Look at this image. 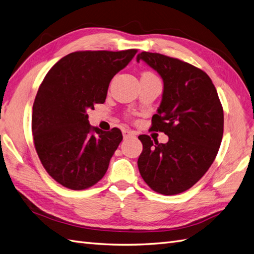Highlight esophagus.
I'll use <instances>...</instances> for the list:
<instances>
[{"mask_svg": "<svg viewBox=\"0 0 254 254\" xmlns=\"http://www.w3.org/2000/svg\"><path fill=\"white\" fill-rule=\"evenodd\" d=\"M134 135H135L134 132L131 131V130H127V129L123 130V136H124L125 140H126V139H129V138H131V136H134Z\"/></svg>", "mask_w": 254, "mask_h": 254, "instance_id": "obj_1", "label": "esophagus"}]
</instances>
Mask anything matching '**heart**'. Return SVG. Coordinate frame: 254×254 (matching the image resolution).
<instances>
[{"label": "heart", "mask_w": 254, "mask_h": 254, "mask_svg": "<svg viewBox=\"0 0 254 254\" xmlns=\"http://www.w3.org/2000/svg\"><path fill=\"white\" fill-rule=\"evenodd\" d=\"M142 76H148V77H155V74H153L152 72H144Z\"/></svg>", "instance_id": "heart-1"}]
</instances>
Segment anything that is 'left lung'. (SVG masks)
I'll list each match as a JSON object with an SVG mask.
<instances>
[{"instance_id":"1","label":"left lung","mask_w":254,"mask_h":254,"mask_svg":"<svg viewBox=\"0 0 254 254\" xmlns=\"http://www.w3.org/2000/svg\"><path fill=\"white\" fill-rule=\"evenodd\" d=\"M160 74L163 94L152 129L164 132L163 144L141 134L140 174L154 191L164 195L188 190L214 162L223 135V109L206 72L178 59L143 51L136 61Z\"/></svg>"}]
</instances>
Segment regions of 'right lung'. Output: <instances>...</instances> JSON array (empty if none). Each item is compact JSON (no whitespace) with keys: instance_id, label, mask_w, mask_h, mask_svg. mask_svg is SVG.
Instances as JSON below:
<instances>
[{"instance_id":"add662e5","label":"right lung","mask_w":254,"mask_h":254,"mask_svg":"<svg viewBox=\"0 0 254 254\" xmlns=\"http://www.w3.org/2000/svg\"><path fill=\"white\" fill-rule=\"evenodd\" d=\"M136 52H72L46 74L33 105L32 132L42 164L62 186L83 190L106 174L123 134L92 127L87 110L104 104L110 81Z\"/></svg>"}]
</instances>
